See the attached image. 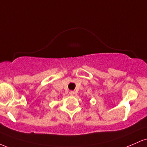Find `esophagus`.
<instances>
[{
    "label": "esophagus",
    "mask_w": 147,
    "mask_h": 147,
    "mask_svg": "<svg viewBox=\"0 0 147 147\" xmlns=\"http://www.w3.org/2000/svg\"><path fill=\"white\" fill-rule=\"evenodd\" d=\"M70 95H75V91H73V90L70 91Z\"/></svg>",
    "instance_id": "1"
}]
</instances>
